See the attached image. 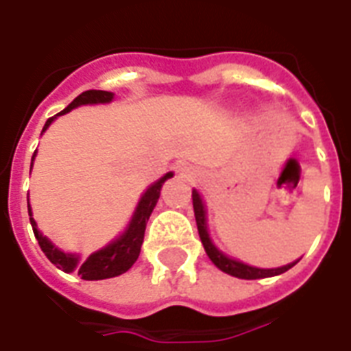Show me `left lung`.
Wrapping results in <instances>:
<instances>
[{
    "label": "left lung",
    "mask_w": 351,
    "mask_h": 351,
    "mask_svg": "<svg viewBox=\"0 0 351 351\" xmlns=\"http://www.w3.org/2000/svg\"><path fill=\"white\" fill-rule=\"evenodd\" d=\"M193 209H195V219H197V228L198 234H200V240H202L204 250L208 253V256L213 261V264L219 269H222L228 275H233V277L239 278H247V280H255V278H264V277H275V275H280V273L288 271L289 267H293L297 262H291L288 266L275 267V269H261V267L247 266V264H242L239 261H233L230 256H226L224 253H220L209 240L208 234V226H206V211H204V204L198 197L197 191H193Z\"/></svg>",
    "instance_id": "8db88e82"
}]
</instances>
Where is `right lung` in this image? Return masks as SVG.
Here are the masks:
<instances>
[{
	"label": "right lung",
	"mask_w": 351,
	"mask_h": 351,
	"mask_svg": "<svg viewBox=\"0 0 351 351\" xmlns=\"http://www.w3.org/2000/svg\"><path fill=\"white\" fill-rule=\"evenodd\" d=\"M111 100L112 93H109V90H85V93H82V95L76 96V98L71 101V106L65 107V109H63L62 112H58V114H65V112L73 111L74 107L85 106V104H107V101ZM52 120H54V117L49 118V120L45 121L43 131L51 125ZM32 160H34V154H32ZM171 176H173V173H167V175L162 176L156 184H153V186L145 191V195H143L140 204H138L136 213H134L131 224H129V230L121 234L120 239L114 240L112 244H109L107 247H104V250L93 253L84 264H80L78 256L76 255L63 253V251L58 250L56 245H52L51 242L38 231L34 219H30V224H32V230H34V237L38 239V244H40L41 251H43L47 258H49L54 266L60 267L62 271H76L84 280H101V278L118 277L121 273H125L127 269L136 262L138 255H140V247H142L143 242V233H145V224H147L149 217L153 213L154 206L158 202L160 189L164 186V182L167 180V178H171ZM30 217H32V215H30Z\"/></svg>",
	"instance_id": "right-lung-1"
}]
</instances>
